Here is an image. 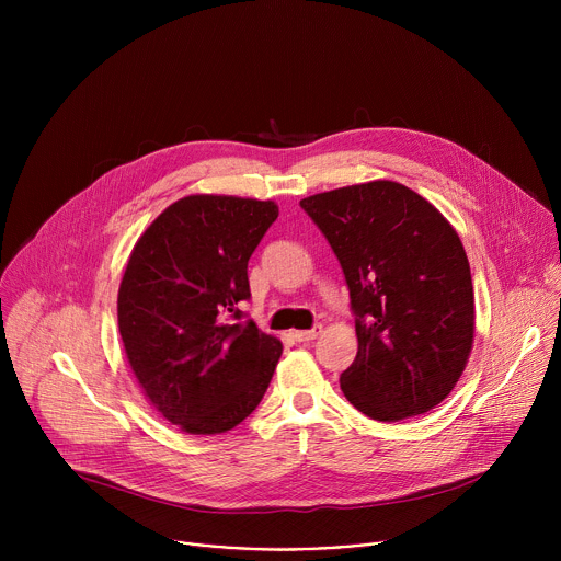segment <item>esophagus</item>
Returning a JSON list of instances; mask_svg holds the SVG:
<instances>
[{
    "label": "esophagus",
    "instance_id": "obj_1",
    "mask_svg": "<svg viewBox=\"0 0 561 561\" xmlns=\"http://www.w3.org/2000/svg\"><path fill=\"white\" fill-rule=\"evenodd\" d=\"M319 333H322V327H314V329H310V331H293L290 337H293L295 342H310V340H314Z\"/></svg>",
    "mask_w": 561,
    "mask_h": 561
}]
</instances>
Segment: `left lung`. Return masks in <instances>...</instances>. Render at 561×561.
<instances>
[{"label":"left lung","instance_id":"8db88e82","mask_svg":"<svg viewBox=\"0 0 561 561\" xmlns=\"http://www.w3.org/2000/svg\"><path fill=\"white\" fill-rule=\"evenodd\" d=\"M299 206L337 255L355 312L357 357L340 383L370 420L442 404L472 351L474 295L457 230L404 184L375 180Z\"/></svg>","mask_w":561,"mask_h":561}]
</instances>
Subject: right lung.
<instances>
[{
  "label": "right lung",
  "mask_w": 561,
  "mask_h": 561,
  "mask_svg": "<svg viewBox=\"0 0 561 561\" xmlns=\"http://www.w3.org/2000/svg\"><path fill=\"white\" fill-rule=\"evenodd\" d=\"M275 202L188 195L137 239L119 293L126 359L148 402L191 435H219L262 402L282 342L242 324L249 260L277 219Z\"/></svg>",
  "instance_id": "add662e5"
}]
</instances>
